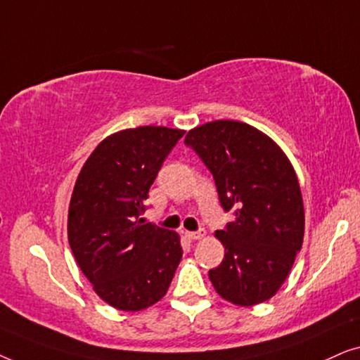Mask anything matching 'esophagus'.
<instances>
[{
	"mask_svg": "<svg viewBox=\"0 0 360 360\" xmlns=\"http://www.w3.org/2000/svg\"><path fill=\"white\" fill-rule=\"evenodd\" d=\"M205 236V229H200V231H185V238L190 239V240H198Z\"/></svg>",
	"mask_w": 360,
	"mask_h": 360,
	"instance_id": "obj_1",
	"label": "esophagus"
}]
</instances>
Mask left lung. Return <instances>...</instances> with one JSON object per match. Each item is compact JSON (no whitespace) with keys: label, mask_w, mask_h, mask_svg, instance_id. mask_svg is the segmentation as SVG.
<instances>
[{"label":"left lung","mask_w":360,"mask_h":360,"mask_svg":"<svg viewBox=\"0 0 360 360\" xmlns=\"http://www.w3.org/2000/svg\"><path fill=\"white\" fill-rule=\"evenodd\" d=\"M185 144L213 175L223 210L234 214L216 231L226 252L210 270L214 290L240 307L272 298L303 244V198L292 164L270 137L239 121L206 122Z\"/></svg>","instance_id":"1"}]
</instances>
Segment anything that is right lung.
<instances>
[{
	"mask_svg": "<svg viewBox=\"0 0 360 360\" xmlns=\"http://www.w3.org/2000/svg\"><path fill=\"white\" fill-rule=\"evenodd\" d=\"M185 131L142 126L106 137L78 175L68 243L98 297L122 311L159 302L181 260L179 234L142 221L144 201Z\"/></svg>",
	"mask_w": 360,
	"mask_h": 360,
	"instance_id": "right-lung-1",
	"label": "right lung"
}]
</instances>
